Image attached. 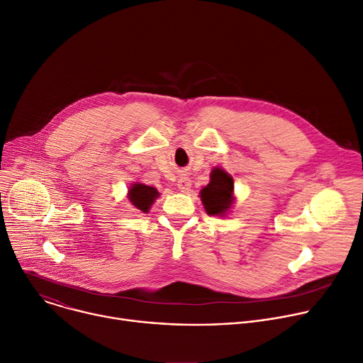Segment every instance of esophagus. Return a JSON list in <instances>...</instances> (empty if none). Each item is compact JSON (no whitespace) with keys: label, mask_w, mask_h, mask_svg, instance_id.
<instances>
[{"label":"esophagus","mask_w":363,"mask_h":363,"mask_svg":"<svg viewBox=\"0 0 363 363\" xmlns=\"http://www.w3.org/2000/svg\"><path fill=\"white\" fill-rule=\"evenodd\" d=\"M177 187H179L180 191H187L191 187V180L187 176H182L177 180Z\"/></svg>","instance_id":"esophagus-1"}]
</instances>
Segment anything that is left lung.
Listing matches in <instances>:
<instances>
[{
	"label": "left lung",
	"mask_w": 363,
	"mask_h": 363,
	"mask_svg": "<svg viewBox=\"0 0 363 363\" xmlns=\"http://www.w3.org/2000/svg\"><path fill=\"white\" fill-rule=\"evenodd\" d=\"M233 177L222 167H213L209 183L200 190L199 196L209 216L225 218L235 202Z\"/></svg>",
	"instance_id": "8db88e82"
}]
</instances>
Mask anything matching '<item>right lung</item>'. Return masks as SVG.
I'll return each instance as SVG.
<instances>
[{
	"instance_id": "1",
	"label": "right lung",
	"mask_w": 363,
	"mask_h": 363,
	"mask_svg": "<svg viewBox=\"0 0 363 363\" xmlns=\"http://www.w3.org/2000/svg\"><path fill=\"white\" fill-rule=\"evenodd\" d=\"M127 197L131 202V205L143 212V213H148L152 203L160 197V193L155 187L152 186H147L144 183L140 182H134L130 187H128V193Z\"/></svg>"
}]
</instances>
